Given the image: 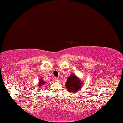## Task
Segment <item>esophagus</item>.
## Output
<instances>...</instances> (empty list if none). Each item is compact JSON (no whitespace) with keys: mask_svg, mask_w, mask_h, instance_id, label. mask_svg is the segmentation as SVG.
I'll list each match as a JSON object with an SVG mask.
<instances>
[{"mask_svg":"<svg viewBox=\"0 0 123 123\" xmlns=\"http://www.w3.org/2000/svg\"><path fill=\"white\" fill-rule=\"evenodd\" d=\"M55 80L56 82H58V81H59V79L58 78H55Z\"/></svg>","mask_w":123,"mask_h":123,"instance_id":"34e87169","label":"esophagus"}]
</instances>
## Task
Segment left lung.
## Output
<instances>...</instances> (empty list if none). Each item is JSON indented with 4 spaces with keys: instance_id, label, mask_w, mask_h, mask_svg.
<instances>
[{
    "instance_id": "1",
    "label": "left lung",
    "mask_w": 123,
    "mask_h": 123,
    "mask_svg": "<svg viewBox=\"0 0 123 123\" xmlns=\"http://www.w3.org/2000/svg\"><path fill=\"white\" fill-rule=\"evenodd\" d=\"M65 84L67 90L71 93H76V92L80 90L83 84L81 79L75 74L70 75Z\"/></svg>"
}]
</instances>
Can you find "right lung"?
<instances>
[{
  "label": "right lung",
  "instance_id": "1",
  "mask_svg": "<svg viewBox=\"0 0 123 123\" xmlns=\"http://www.w3.org/2000/svg\"><path fill=\"white\" fill-rule=\"evenodd\" d=\"M46 83H47L46 82L44 81L41 78L39 80V81L38 82V84H37V86L39 88H43V85H44L45 84H46ZM41 89H42V88H41Z\"/></svg>",
  "mask_w": 123,
  "mask_h": 123
}]
</instances>
